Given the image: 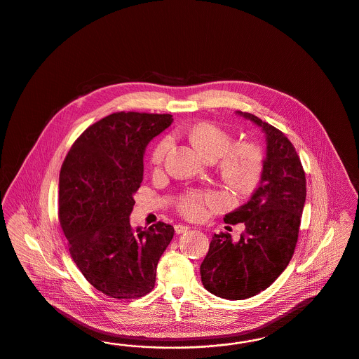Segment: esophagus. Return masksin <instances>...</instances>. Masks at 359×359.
<instances>
[{"label":"esophagus","mask_w":359,"mask_h":359,"mask_svg":"<svg viewBox=\"0 0 359 359\" xmlns=\"http://www.w3.org/2000/svg\"><path fill=\"white\" fill-rule=\"evenodd\" d=\"M188 230H189V227H188L187 224H176V226H175V231H176L177 234L186 233Z\"/></svg>","instance_id":"obj_1"}]
</instances>
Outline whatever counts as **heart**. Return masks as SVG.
Segmentation results:
<instances>
[{
  "label": "heart",
  "instance_id": "b5f03b06",
  "mask_svg": "<svg viewBox=\"0 0 359 359\" xmlns=\"http://www.w3.org/2000/svg\"><path fill=\"white\" fill-rule=\"evenodd\" d=\"M189 140L203 154L205 158L215 161L219 158V172L226 184L238 194H246L256 187L264 171L262 149L252 141L234 142V138L212 123H199L189 132ZM171 147L168 138L163 140L152 154V163L161 165ZM221 198L214 192L189 191L182 196L179 210L189 218H199L205 205H219Z\"/></svg>",
  "mask_w": 359,
  "mask_h": 359
}]
</instances>
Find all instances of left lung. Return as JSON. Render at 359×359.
Here are the masks:
<instances>
[{
	"label": "left lung",
	"mask_w": 359,
	"mask_h": 359,
	"mask_svg": "<svg viewBox=\"0 0 359 359\" xmlns=\"http://www.w3.org/2000/svg\"><path fill=\"white\" fill-rule=\"evenodd\" d=\"M265 133L266 157L258 187L224 222L243 223L239 241L214 234L201 265L205 290L227 300H243L272 285L293 256L306 203V173L283 132L250 113L237 111Z\"/></svg>",
	"instance_id": "1"
}]
</instances>
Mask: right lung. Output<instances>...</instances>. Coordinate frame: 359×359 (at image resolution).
<instances>
[{"label":"right lung","mask_w":359,"mask_h":359,"mask_svg":"<svg viewBox=\"0 0 359 359\" xmlns=\"http://www.w3.org/2000/svg\"><path fill=\"white\" fill-rule=\"evenodd\" d=\"M172 122L171 114L113 113L86 129L62 165L59 221L69 255L110 297L137 299L154 290L157 262L173 238L168 223L133 230L129 221L145 148Z\"/></svg>","instance_id":"right-lung-1"}]
</instances>
